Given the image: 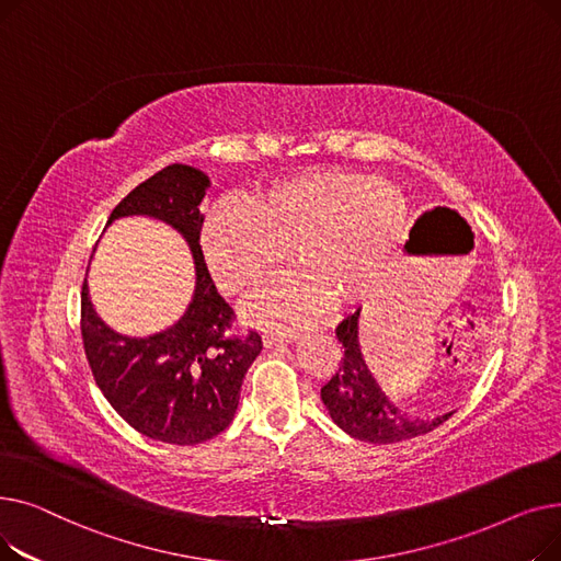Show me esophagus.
Masks as SVG:
<instances>
[{
	"instance_id": "esophagus-1",
	"label": "esophagus",
	"mask_w": 561,
	"mask_h": 561,
	"mask_svg": "<svg viewBox=\"0 0 561 561\" xmlns=\"http://www.w3.org/2000/svg\"><path fill=\"white\" fill-rule=\"evenodd\" d=\"M261 341H263L265 347H275V345H284V343H293V341H296V334H290V332H263Z\"/></svg>"
}]
</instances>
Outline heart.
<instances>
[{"instance_id": "obj_1", "label": "heart", "mask_w": 561, "mask_h": 561, "mask_svg": "<svg viewBox=\"0 0 561 561\" xmlns=\"http://www.w3.org/2000/svg\"><path fill=\"white\" fill-rule=\"evenodd\" d=\"M407 218V199L391 182L311 168L263 186L250 204L220 202L204 222L202 250L214 279L233 298L268 286L288 250L302 275L263 293L248 316L302 325L325 305L343 311L359 300L364 263L373 265L400 239Z\"/></svg>"}]
</instances>
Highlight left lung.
Segmentation results:
<instances>
[{
  "label": "left lung",
  "mask_w": 561,
  "mask_h": 561,
  "mask_svg": "<svg viewBox=\"0 0 561 561\" xmlns=\"http://www.w3.org/2000/svg\"><path fill=\"white\" fill-rule=\"evenodd\" d=\"M359 313L362 309L347 316L336 328V339L343 345V359L332 379L320 389V398L332 421L352 438L368 440V444H398V440L427 434L446 423L455 411L434 419L407 416L379 389L362 355Z\"/></svg>",
  "instance_id": "1"
}]
</instances>
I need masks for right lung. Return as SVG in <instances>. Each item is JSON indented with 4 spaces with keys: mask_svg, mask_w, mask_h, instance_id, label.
<instances>
[{
    "mask_svg": "<svg viewBox=\"0 0 561 561\" xmlns=\"http://www.w3.org/2000/svg\"><path fill=\"white\" fill-rule=\"evenodd\" d=\"M211 186L202 170L172 163L138 184L106 225L147 216L184 236L195 261V290L184 316L145 339L113 332L81 288V336L100 391L136 432L174 446H195L233 419L261 336L231 334L233 311L218 293L199 248V204Z\"/></svg>",
    "mask_w": 561,
    "mask_h": 561,
    "instance_id": "1",
    "label": "right lung"
}]
</instances>
